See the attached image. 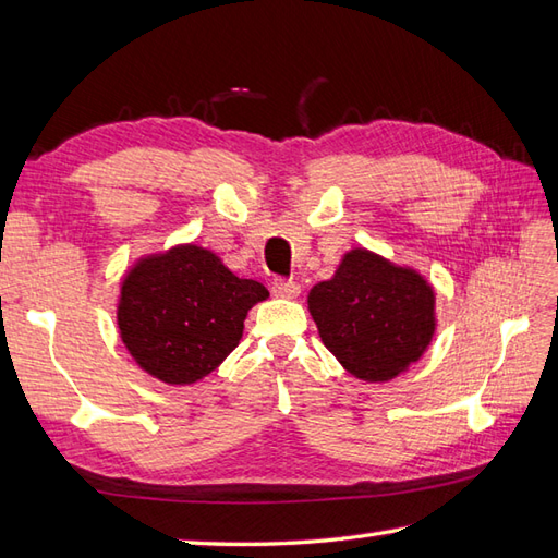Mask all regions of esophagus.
<instances>
[{"mask_svg": "<svg viewBox=\"0 0 558 558\" xmlns=\"http://www.w3.org/2000/svg\"><path fill=\"white\" fill-rule=\"evenodd\" d=\"M272 292L278 294V298H288V300H292V298H298L300 294V286L294 280H286V278H276L272 280Z\"/></svg>", "mask_w": 558, "mask_h": 558, "instance_id": "esophagus-1", "label": "esophagus"}]
</instances>
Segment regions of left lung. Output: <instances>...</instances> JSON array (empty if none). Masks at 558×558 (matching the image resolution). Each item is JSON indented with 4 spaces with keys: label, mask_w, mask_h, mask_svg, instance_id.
Segmentation results:
<instances>
[{
    "label": "left lung",
    "mask_w": 558,
    "mask_h": 558,
    "mask_svg": "<svg viewBox=\"0 0 558 558\" xmlns=\"http://www.w3.org/2000/svg\"><path fill=\"white\" fill-rule=\"evenodd\" d=\"M324 345L350 374L388 381L422 357L434 336V292L414 270L354 248L310 292Z\"/></svg>",
    "instance_id": "8db88e82"
}]
</instances>
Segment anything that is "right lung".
Segmentation results:
<instances>
[{"mask_svg":"<svg viewBox=\"0 0 558 558\" xmlns=\"http://www.w3.org/2000/svg\"><path fill=\"white\" fill-rule=\"evenodd\" d=\"M266 298L258 280L234 276L208 248L174 246L129 272L117 322L148 374L184 386L218 369L242 338L246 312Z\"/></svg>","mask_w":558,"mask_h":558,"instance_id":"1","label":"right lung"}]
</instances>
